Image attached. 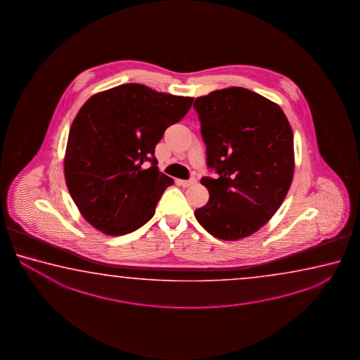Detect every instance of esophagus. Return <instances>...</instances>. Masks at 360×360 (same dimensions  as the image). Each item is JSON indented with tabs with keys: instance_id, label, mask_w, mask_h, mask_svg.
<instances>
[{
	"instance_id": "34e87169",
	"label": "esophagus",
	"mask_w": 360,
	"mask_h": 360,
	"mask_svg": "<svg viewBox=\"0 0 360 360\" xmlns=\"http://www.w3.org/2000/svg\"><path fill=\"white\" fill-rule=\"evenodd\" d=\"M195 183V179H189V180H177V184H179V185H181V186H184V188L190 186V185H193V184Z\"/></svg>"
}]
</instances>
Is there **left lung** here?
<instances>
[{"instance_id": "obj_1", "label": "left lung", "mask_w": 360, "mask_h": 360, "mask_svg": "<svg viewBox=\"0 0 360 360\" xmlns=\"http://www.w3.org/2000/svg\"><path fill=\"white\" fill-rule=\"evenodd\" d=\"M207 147L201 177L209 201L195 210L214 237L237 240L257 232L278 210L292 181L293 134L283 110L240 86L214 91L194 102Z\"/></svg>"}]
</instances>
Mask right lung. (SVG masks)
Returning a JSON list of instances; mask_svg holds the SVG:
<instances>
[{"label":"right lung","mask_w":360,"mask_h":360,"mask_svg":"<svg viewBox=\"0 0 360 360\" xmlns=\"http://www.w3.org/2000/svg\"><path fill=\"white\" fill-rule=\"evenodd\" d=\"M193 101L137 83L86 101L69 131L64 174L70 196L89 224L123 236L153 218L165 189L174 184L158 169L155 147ZM146 162L152 165L145 169Z\"/></svg>","instance_id":"obj_1"}]
</instances>
